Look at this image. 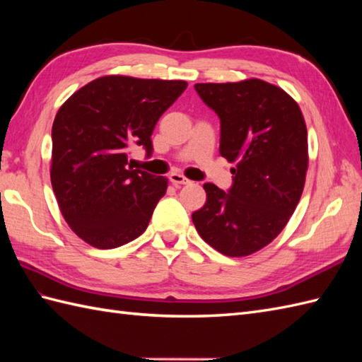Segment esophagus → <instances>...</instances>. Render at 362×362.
Wrapping results in <instances>:
<instances>
[{"mask_svg": "<svg viewBox=\"0 0 362 362\" xmlns=\"http://www.w3.org/2000/svg\"><path fill=\"white\" fill-rule=\"evenodd\" d=\"M169 180H171L173 185H175V187L189 185V183H191L189 179H187L185 175H182V174H179V173H173L171 175H169Z\"/></svg>", "mask_w": 362, "mask_h": 362, "instance_id": "1", "label": "esophagus"}]
</instances>
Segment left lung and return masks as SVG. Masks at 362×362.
Listing matches in <instances>:
<instances>
[{
    "instance_id": "8db88e82",
    "label": "left lung",
    "mask_w": 362,
    "mask_h": 362,
    "mask_svg": "<svg viewBox=\"0 0 362 362\" xmlns=\"http://www.w3.org/2000/svg\"><path fill=\"white\" fill-rule=\"evenodd\" d=\"M219 117V153L232 168L228 191L205 183L206 202L193 213L197 233L227 257H247L274 241L302 196L308 136L300 107L259 79L196 83Z\"/></svg>"
}]
</instances>
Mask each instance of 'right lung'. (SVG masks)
<instances>
[{
  "label": "right lung",
  "mask_w": 362,
  "mask_h": 362,
  "mask_svg": "<svg viewBox=\"0 0 362 362\" xmlns=\"http://www.w3.org/2000/svg\"><path fill=\"white\" fill-rule=\"evenodd\" d=\"M185 81L104 76L76 91L52 124L51 183L73 232L98 249L140 236L168 179L129 165V148L152 156L158 118L185 91Z\"/></svg>",
  "instance_id": "add662e5"
}]
</instances>
